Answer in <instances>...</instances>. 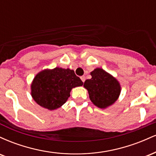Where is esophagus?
<instances>
[{"mask_svg": "<svg viewBox=\"0 0 156 156\" xmlns=\"http://www.w3.org/2000/svg\"><path fill=\"white\" fill-rule=\"evenodd\" d=\"M80 79H81L82 81L84 82V81H85V80H86V77L83 76H81V77H80Z\"/></svg>", "mask_w": 156, "mask_h": 156, "instance_id": "obj_1", "label": "esophagus"}]
</instances>
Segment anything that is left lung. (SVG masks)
<instances>
[{"mask_svg":"<svg viewBox=\"0 0 156 156\" xmlns=\"http://www.w3.org/2000/svg\"><path fill=\"white\" fill-rule=\"evenodd\" d=\"M92 78L86 80L83 87L94 105L105 108L114 103L120 94V86L114 77L101 68L91 73Z\"/></svg>","mask_w":156,"mask_h":156,"instance_id":"1","label":"left lung"}]
</instances>
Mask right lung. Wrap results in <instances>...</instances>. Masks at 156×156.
I'll use <instances>...</instances> for the list:
<instances>
[{
	"mask_svg": "<svg viewBox=\"0 0 156 156\" xmlns=\"http://www.w3.org/2000/svg\"><path fill=\"white\" fill-rule=\"evenodd\" d=\"M73 69L55 67L37 74L31 85V95L41 106L54 110L65 103L71 89L83 85Z\"/></svg>",
	"mask_w": 156,
	"mask_h": 156,
	"instance_id": "add662e5",
	"label": "right lung"
}]
</instances>
